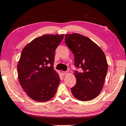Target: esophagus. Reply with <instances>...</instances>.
<instances>
[{
  "label": "esophagus",
  "instance_id": "esophagus-1",
  "mask_svg": "<svg viewBox=\"0 0 126 126\" xmlns=\"http://www.w3.org/2000/svg\"><path fill=\"white\" fill-rule=\"evenodd\" d=\"M68 74V71H64V72H63V74L64 75H67Z\"/></svg>",
  "mask_w": 126,
  "mask_h": 126
}]
</instances>
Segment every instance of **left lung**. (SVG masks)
<instances>
[{
    "label": "left lung",
    "instance_id": "left-lung-1",
    "mask_svg": "<svg viewBox=\"0 0 126 126\" xmlns=\"http://www.w3.org/2000/svg\"><path fill=\"white\" fill-rule=\"evenodd\" d=\"M65 42L75 57L76 84L71 90L80 101H87L98 96L104 87L108 63L102 49L91 39L78 33L65 34Z\"/></svg>",
    "mask_w": 126,
    "mask_h": 126
}]
</instances>
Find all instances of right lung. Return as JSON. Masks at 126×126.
<instances>
[{
	"mask_svg": "<svg viewBox=\"0 0 126 126\" xmlns=\"http://www.w3.org/2000/svg\"><path fill=\"white\" fill-rule=\"evenodd\" d=\"M64 34H45L34 39L21 52L17 64L18 81L30 98L38 102L51 99L59 76L54 69L55 51Z\"/></svg>",
	"mask_w": 126,
	"mask_h": 126,
	"instance_id": "add662e5",
	"label": "right lung"
}]
</instances>
